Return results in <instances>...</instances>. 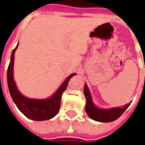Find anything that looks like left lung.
<instances>
[{
	"mask_svg": "<svg viewBox=\"0 0 145 145\" xmlns=\"http://www.w3.org/2000/svg\"><path fill=\"white\" fill-rule=\"evenodd\" d=\"M84 94L86 99V112L89 118L94 121L100 122H111L117 120L128 109L130 104H127L124 107H115L112 109H100L93 104L91 94L86 84L84 86Z\"/></svg>",
	"mask_w": 145,
	"mask_h": 145,
	"instance_id": "obj_1",
	"label": "left lung"
}]
</instances>
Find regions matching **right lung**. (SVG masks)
Segmentation results:
<instances>
[{
	"mask_svg": "<svg viewBox=\"0 0 145 145\" xmlns=\"http://www.w3.org/2000/svg\"><path fill=\"white\" fill-rule=\"evenodd\" d=\"M18 47L12 50L11 55L10 63L7 71V82L9 93L12 100L20 111L27 118L34 121H45L54 118L58 114L60 108L62 94L67 87L69 80L76 74H71L60 86L56 93L52 97L47 99H33L22 95L19 91L14 78H13V65H14V53Z\"/></svg>",
	"mask_w": 145,
	"mask_h": 145,
	"instance_id": "1",
	"label": "right lung"
}]
</instances>
